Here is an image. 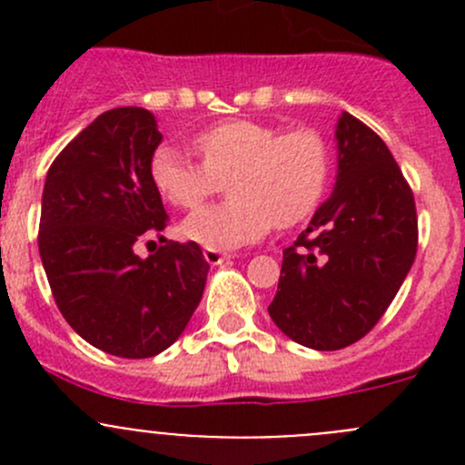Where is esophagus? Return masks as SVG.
<instances>
[{
    "mask_svg": "<svg viewBox=\"0 0 465 465\" xmlns=\"http://www.w3.org/2000/svg\"><path fill=\"white\" fill-rule=\"evenodd\" d=\"M204 259H206V262H211V265H220V262H223V261L232 259V254H224V252L211 250V247H206V250H204Z\"/></svg>",
    "mask_w": 465,
    "mask_h": 465,
    "instance_id": "1",
    "label": "esophagus"
}]
</instances>
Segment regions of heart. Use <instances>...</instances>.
<instances>
[{
  "mask_svg": "<svg viewBox=\"0 0 465 465\" xmlns=\"http://www.w3.org/2000/svg\"><path fill=\"white\" fill-rule=\"evenodd\" d=\"M193 148L203 163L159 145L150 159V182L177 209H195L227 182L229 203L204 206L182 223V236L211 250L261 241L272 224H302L326 193L331 153L317 130L281 133L262 121L233 119L195 134Z\"/></svg>",
  "mask_w": 465,
  "mask_h": 465,
  "instance_id": "1",
  "label": "heart"
}]
</instances>
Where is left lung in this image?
Instances as JSON below:
<instances>
[{"label":"left lung","instance_id":"1","mask_svg":"<svg viewBox=\"0 0 465 465\" xmlns=\"http://www.w3.org/2000/svg\"><path fill=\"white\" fill-rule=\"evenodd\" d=\"M331 198L283 252L272 322L297 344L337 351L362 340L416 259L411 189L371 128L341 112Z\"/></svg>","mask_w":465,"mask_h":465}]
</instances>
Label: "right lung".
Wrapping results in <instances>:
<instances>
[{
  "label": "right lung",
  "instance_id": "obj_1",
  "mask_svg": "<svg viewBox=\"0 0 465 465\" xmlns=\"http://www.w3.org/2000/svg\"><path fill=\"white\" fill-rule=\"evenodd\" d=\"M159 143L153 112H103L55 157L42 191L37 247L55 303L83 340L116 358L166 351L193 317L209 272L193 241L134 254L139 238L168 223L150 182Z\"/></svg>",
  "mask_w": 465,
  "mask_h": 465
}]
</instances>
